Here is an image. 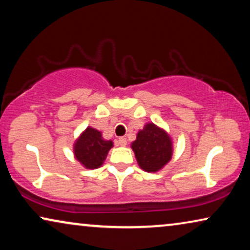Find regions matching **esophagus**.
<instances>
[{
	"label": "esophagus",
	"instance_id": "34e87169",
	"mask_svg": "<svg viewBox=\"0 0 250 250\" xmlns=\"http://www.w3.org/2000/svg\"><path fill=\"white\" fill-rule=\"evenodd\" d=\"M116 143H117V146H125L126 145H127V140H126L125 138H119L117 141H116Z\"/></svg>",
	"mask_w": 250,
	"mask_h": 250
}]
</instances>
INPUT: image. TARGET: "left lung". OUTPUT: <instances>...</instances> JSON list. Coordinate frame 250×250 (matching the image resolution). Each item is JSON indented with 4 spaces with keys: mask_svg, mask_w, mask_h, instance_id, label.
<instances>
[{
    "mask_svg": "<svg viewBox=\"0 0 250 250\" xmlns=\"http://www.w3.org/2000/svg\"><path fill=\"white\" fill-rule=\"evenodd\" d=\"M139 166L146 172H158L169 162L173 155L172 140L166 131L148 123L132 143Z\"/></svg>",
    "mask_w": 250,
    "mask_h": 250,
    "instance_id": "8db88e82",
    "label": "left lung"
}]
</instances>
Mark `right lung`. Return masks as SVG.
<instances>
[{
  "label": "right lung",
  "instance_id": "1",
  "mask_svg": "<svg viewBox=\"0 0 250 250\" xmlns=\"http://www.w3.org/2000/svg\"><path fill=\"white\" fill-rule=\"evenodd\" d=\"M112 146L111 140H104L101 132L87 127L75 142L74 155L85 168L94 169L104 164Z\"/></svg>",
  "mask_w": 250,
  "mask_h": 250
}]
</instances>
